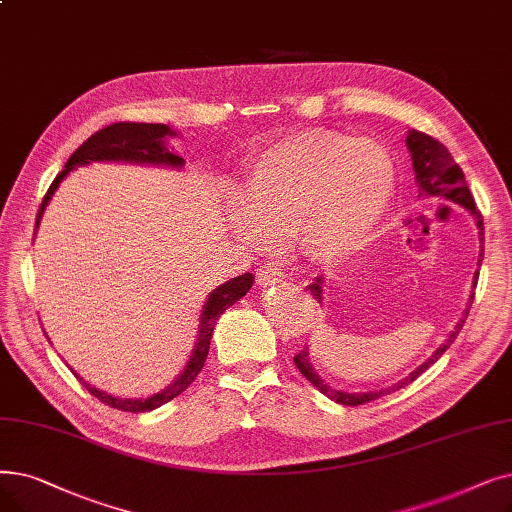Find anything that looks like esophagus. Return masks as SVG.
<instances>
[{
    "label": "esophagus",
    "instance_id": "obj_1",
    "mask_svg": "<svg viewBox=\"0 0 512 512\" xmlns=\"http://www.w3.org/2000/svg\"><path fill=\"white\" fill-rule=\"evenodd\" d=\"M257 280L265 286L280 284V282L286 280V274L280 268H276L274 263H263V265H259V270H257Z\"/></svg>",
    "mask_w": 512,
    "mask_h": 512
}]
</instances>
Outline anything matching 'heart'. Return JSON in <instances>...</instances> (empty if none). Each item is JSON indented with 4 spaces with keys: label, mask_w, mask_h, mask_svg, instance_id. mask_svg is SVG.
<instances>
[{
    "label": "heart",
    "mask_w": 512,
    "mask_h": 512,
    "mask_svg": "<svg viewBox=\"0 0 512 512\" xmlns=\"http://www.w3.org/2000/svg\"><path fill=\"white\" fill-rule=\"evenodd\" d=\"M395 186V163L381 142L309 131L251 163L247 203L232 207V221L255 244L297 234L309 261L337 263L366 247L391 209Z\"/></svg>",
    "instance_id": "obj_1"
}]
</instances>
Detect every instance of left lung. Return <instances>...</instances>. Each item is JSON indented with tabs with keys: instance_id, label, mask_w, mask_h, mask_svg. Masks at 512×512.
<instances>
[{
	"instance_id": "8db88e82",
	"label": "left lung",
	"mask_w": 512,
	"mask_h": 512,
	"mask_svg": "<svg viewBox=\"0 0 512 512\" xmlns=\"http://www.w3.org/2000/svg\"><path fill=\"white\" fill-rule=\"evenodd\" d=\"M406 146H408V152L412 157V167H414V182L418 186V198H443V201H450V203H456L460 207H464L466 211H469L475 219L477 224V234H479V240H481V247H479V259H477V265H481L483 261V217L479 213V209L475 207V201H473V194L469 190V186H466V180H464V173L462 169L456 165V161L452 159V154L448 152V148L443 146L441 142H437L435 138L427 136V133H420L416 129H408L406 133ZM477 278L479 274L475 272L473 276V288L477 286ZM324 276H318L314 282H311L307 288L311 293H314V297L318 299V303H322L324 299ZM473 297L475 293L471 291L469 295V301H466V307L462 311L460 320L456 322V326L450 330L448 339L443 341L435 351L431 358H427L425 362H422L420 366H416L408 376H404V379H399L397 383L389 385V387H383V389H374V391H343V389H335L330 387L322 376L318 374L316 366H314V360H311V353H309V347H305L301 353L295 355V366L299 368V372L305 376V379L314 385L320 393H324L328 399H332V402H337L341 406H360V404H366V402H372V399H379L383 395H389L393 391H399L404 389L406 385H410L412 381H416L418 376L429 370L443 353H446L450 349V345L454 343V339L458 337V332L462 330L464 326V320L466 316H469V309H471V303H473Z\"/></svg>"
}]
</instances>
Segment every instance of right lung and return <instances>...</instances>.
<instances>
[{
	"mask_svg": "<svg viewBox=\"0 0 512 512\" xmlns=\"http://www.w3.org/2000/svg\"><path fill=\"white\" fill-rule=\"evenodd\" d=\"M177 136H180V131L169 127V125H161V123H115V125H108V127L96 131L92 138H87L71 154V159L64 163V169L56 175V180L52 182L48 194L43 196V203L37 211L35 232L41 224L43 211H46V207L52 201L54 192L58 190L64 177L71 171H75L77 167H87L92 163H129V165H142V167L184 169L186 161L169 146V140H173ZM253 282H255L253 274H242L238 278H230L228 282L213 288L201 309L196 339H194V345H192V351L188 355V362H186L184 370L177 374L165 389H161L157 393H152L148 397H119V395H113V393L90 385L69 364L66 366H69L77 374V379L85 385L87 391L108 406H113L123 412H150L154 408H159V406L171 402L173 397H177L192 385L198 372H201V368L205 366L215 322L230 305H234L236 301H240L251 291ZM48 341H50V337H48Z\"/></svg>",
	"mask_w": 512,
	"mask_h": 512,
	"instance_id": "right-lung-1",
	"label": "right lung"
}]
</instances>
